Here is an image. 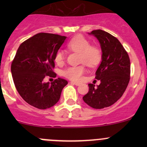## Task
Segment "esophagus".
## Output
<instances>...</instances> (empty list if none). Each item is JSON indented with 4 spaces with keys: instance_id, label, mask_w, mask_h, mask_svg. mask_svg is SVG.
Listing matches in <instances>:
<instances>
[{
    "instance_id": "esophagus-1",
    "label": "esophagus",
    "mask_w": 147,
    "mask_h": 147,
    "mask_svg": "<svg viewBox=\"0 0 147 147\" xmlns=\"http://www.w3.org/2000/svg\"><path fill=\"white\" fill-rule=\"evenodd\" d=\"M71 83H72V84H75V85H77V86H79L80 84V83L77 82H71Z\"/></svg>"
}]
</instances>
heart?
<instances>
[{
    "label": "heart",
    "mask_w": 147,
    "mask_h": 147,
    "mask_svg": "<svg viewBox=\"0 0 147 147\" xmlns=\"http://www.w3.org/2000/svg\"><path fill=\"white\" fill-rule=\"evenodd\" d=\"M69 50L80 53V63H83L79 66L69 67L65 69L63 75L67 79L79 82L82 80L85 72V65L90 67H95L101 63L102 60V49L99 46L91 45L89 40L81 35L72 38L67 44ZM55 62L61 65L64 63L65 55L63 50L57 51L55 55Z\"/></svg>",
    "instance_id": "1"
}]
</instances>
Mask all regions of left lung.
I'll return each instance as SVG.
<instances>
[{
	"instance_id": "left-lung-1",
	"label": "left lung",
	"mask_w": 147,
	"mask_h": 147,
	"mask_svg": "<svg viewBox=\"0 0 147 147\" xmlns=\"http://www.w3.org/2000/svg\"><path fill=\"white\" fill-rule=\"evenodd\" d=\"M90 34L98 39L102 51V60L95 73V79L101 81L94 87L89 84V92L82 97L87 105L94 109L111 106L121 97L130 80V60L119 40L102 30Z\"/></svg>"
}]
</instances>
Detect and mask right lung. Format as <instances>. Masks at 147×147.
Returning <instances> with one entry per match:
<instances>
[{"mask_svg": "<svg viewBox=\"0 0 147 147\" xmlns=\"http://www.w3.org/2000/svg\"><path fill=\"white\" fill-rule=\"evenodd\" d=\"M65 36L40 32L19 46L11 63L15 86L22 98L38 109H45L59 101L67 81L58 78L50 84L45 77L55 78L54 58Z\"/></svg>", "mask_w": 147, "mask_h": 147, "instance_id": "add662e5", "label": "right lung"}]
</instances>
